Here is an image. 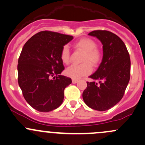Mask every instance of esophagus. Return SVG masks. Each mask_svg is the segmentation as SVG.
<instances>
[{
  "label": "esophagus",
  "mask_w": 145,
  "mask_h": 145,
  "mask_svg": "<svg viewBox=\"0 0 145 145\" xmlns=\"http://www.w3.org/2000/svg\"><path fill=\"white\" fill-rule=\"evenodd\" d=\"M77 82H78V80H74V79H72V82L73 84H76Z\"/></svg>",
  "instance_id": "obj_1"
}]
</instances>
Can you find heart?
<instances>
[{"mask_svg": "<svg viewBox=\"0 0 145 145\" xmlns=\"http://www.w3.org/2000/svg\"><path fill=\"white\" fill-rule=\"evenodd\" d=\"M74 47L84 52L82 63L80 65H72L68 68L65 73L68 77L77 80L91 72V67L96 66L101 60V53L96 48V43L91 38H82L74 43ZM61 59L64 63L70 62V51L68 46H64L61 52Z\"/></svg>", "mask_w": 145, "mask_h": 145, "instance_id": "heart-1", "label": "heart"}]
</instances>
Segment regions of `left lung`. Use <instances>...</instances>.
<instances>
[{
	"mask_svg": "<svg viewBox=\"0 0 145 145\" xmlns=\"http://www.w3.org/2000/svg\"><path fill=\"white\" fill-rule=\"evenodd\" d=\"M103 44L102 62L97 71L89 76L95 82H89L82 93L86 105L98 111H105L121 100L130 80L131 59L119 37L107 31L89 33Z\"/></svg>",
	"mask_w": 145,
	"mask_h": 145,
	"instance_id": "obj_1",
	"label": "left lung"
}]
</instances>
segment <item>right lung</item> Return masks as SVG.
I'll return each instance as SVG.
<instances>
[{"instance_id": "right-lung-1", "label": "right lung", "mask_w": 145, "mask_h": 145, "mask_svg": "<svg viewBox=\"0 0 145 145\" xmlns=\"http://www.w3.org/2000/svg\"><path fill=\"white\" fill-rule=\"evenodd\" d=\"M72 35L40 31L25 43L18 60V83L26 102L47 112L62 104L64 89L72 83L61 75L64 70L61 52Z\"/></svg>"}]
</instances>
